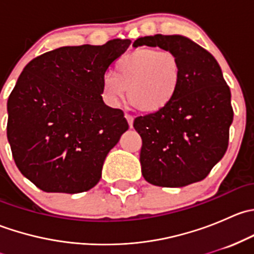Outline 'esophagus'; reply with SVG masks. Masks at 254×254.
Returning <instances> with one entry per match:
<instances>
[{"mask_svg":"<svg viewBox=\"0 0 254 254\" xmlns=\"http://www.w3.org/2000/svg\"><path fill=\"white\" fill-rule=\"evenodd\" d=\"M125 119L127 120V124H129L130 129H131V127H132V123H134V118H132L131 115H129V114H125Z\"/></svg>","mask_w":254,"mask_h":254,"instance_id":"1","label":"esophagus"}]
</instances>
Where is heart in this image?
I'll use <instances>...</instances> for the list:
<instances>
[{
  "instance_id": "heart-1",
  "label": "heart",
  "mask_w": 254,
  "mask_h": 254,
  "mask_svg": "<svg viewBox=\"0 0 254 254\" xmlns=\"http://www.w3.org/2000/svg\"><path fill=\"white\" fill-rule=\"evenodd\" d=\"M183 79L182 61L175 53L139 48L120 56L113 76L102 79V97L118 106L127 89V99L143 113H158L175 101Z\"/></svg>"
}]
</instances>
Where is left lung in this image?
Masks as SVG:
<instances>
[{
	"mask_svg": "<svg viewBox=\"0 0 254 254\" xmlns=\"http://www.w3.org/2000/svg\"><path fill=\"white\" fill-rule=\"evenodd\" d=\"M161 48L182 61L183 79L175 101L158 113L137 117L140 163L148 183L179 188L203 181L224 157L234 120L231 92L214 56L183 35L142 37L132 47Z\"/></svg>",
	"mask_w": 254,
	"mask_h": 254,
	"instance_id": "1",
	"label": "left lung"
}]
</instances>
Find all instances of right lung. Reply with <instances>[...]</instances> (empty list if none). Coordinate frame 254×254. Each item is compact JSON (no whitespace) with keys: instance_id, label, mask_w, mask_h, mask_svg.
<instances>
[{"instance_id":"obj_1","label":"right lung","mask_w":254,"mask_h":254,"mask_svg":"<svg viewBox=\"0 0 254 254\" xmlns=\"http://www.w3.org/2000/svg\"><path fill=\"white\" fill-rule=\"evenodd\" d=\"M129 39L63 47L33 59L7 102V139L18 170L47 193H82L102 177L104 160L129 129L104 104L102 79Z\"/></svg>"}]
</instances>
